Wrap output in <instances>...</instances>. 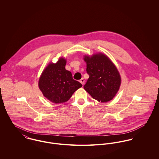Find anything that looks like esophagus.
Here are the masks:
<instances>
[{
    "instance_id": "34e87169",
    "label": "esophagus",
    "mask_w": 159,
    "mask_h": 159,
    "mask_svg": "<svg viewBox=\"0 0 159 159\" xmlns=\"http://www.w3.org/2000/svg\"><path fill=\"white\" fill-rule=\"evenodd\" d=\"M80 82L83 84V86L84 84V78H82V79H81L80 80Z\"/></svg>"
}]
</instances>
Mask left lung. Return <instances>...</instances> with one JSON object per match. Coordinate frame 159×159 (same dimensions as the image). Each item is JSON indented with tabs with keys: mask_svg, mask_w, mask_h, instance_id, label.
I'll list each match as a JSON object with an SVG mask.
<instances>
[{
	"mask_svg": "<svg viewBox=\"0 0 159 159\" xmlns=\"http://www.w3.org/2000/svg\"><path fill=\"white\" fill-rule=\"evenodd\" d=\"M88 78L84 89L91 97L101 102L111 100L119 91L121 78L119 72L105 54L98 52L84 56Z\"/></svg>",
	"mask_w": 159,
	"mask_h": 159,
	"instance_id": "left-lung-1",
	"label": "left lung"
}]
</instances>
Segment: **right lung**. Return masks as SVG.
I'll return each mask as SVG.
<instances>
[{"instance_id":"right-lung-1","label":"right lung","mask_w":159,"mask_h":159,"mask_svg":"<svg viewBox=\"0 0 159 159\" xmlns=\"http://www.w3.org/2000/svg\"><path fill=\"white\" fill-rule=\"evenodd\" d=\"M66 59L60 57L56 63L50 62L39 81V87L43 95L54 103L67 102L82 84L73 79L71 73L66 69Z\"/></svg>"}]
</instances>
